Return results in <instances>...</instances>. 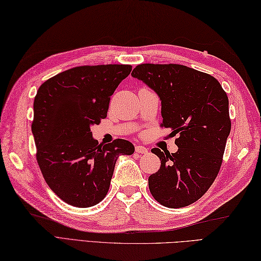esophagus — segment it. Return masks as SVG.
<instances>
[{
	"label": "esophagus",
	"instance_id": "34e87169",
	"mask_svg": "<svg viewBox=\"0 0 261 261\" xmlns=\"http://www.w3.org/2000/svg\"><path fill=\"white\" fill-rule=\"evenodd\" d=\"M136 152H138V154H146V152H148V150L144 146H136Z\"/></svg>",
	"mask_w": 261,
	"mask_h": 261
}]
</instances>
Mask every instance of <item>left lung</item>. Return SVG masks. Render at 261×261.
Returning a JSON list of instances; mask_svg holds the SVG:
<instances>
[{"label": "left lung", "mask_w": 261, "mask_h": 261, "mask_svg": "<svg viewBox=\"0 0 261 261\" xmlns=\"http://www.w3.org/2000/svg\"><path fill=\"white\" fill-rule=\"evenodd\" d=\"M132 76L162 101V126L178 135V150L152 148L161 168L149 176L152 197L169 208L198 200L218 175L231 123L229 101L212 75L178 64H141Z\"/></svg>", "instance_id": "1"}]
</instances>
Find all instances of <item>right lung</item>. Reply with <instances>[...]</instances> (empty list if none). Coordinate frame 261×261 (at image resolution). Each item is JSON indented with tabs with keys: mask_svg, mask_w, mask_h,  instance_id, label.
Here are the masks:
<instances>
[{
	"mask_svg": "<svg viewBox=\"0 0 261 261\" xmlns=\"http://www.w3.org/2000/svg\"><path fill=\"white\" fill-rule=\"evenodd\" d=\"M130 71L122 64L77 66L44 82L36 93V160L49 188L69 205L86 208L103 200L118 157L135 150L125 139L98 144L91 132Z\"/></svg>",
	"mask_w": 261,
	"mask_h": 261,
	"instance_id": "1",
	"label": "right lung"
}]
</instances>
